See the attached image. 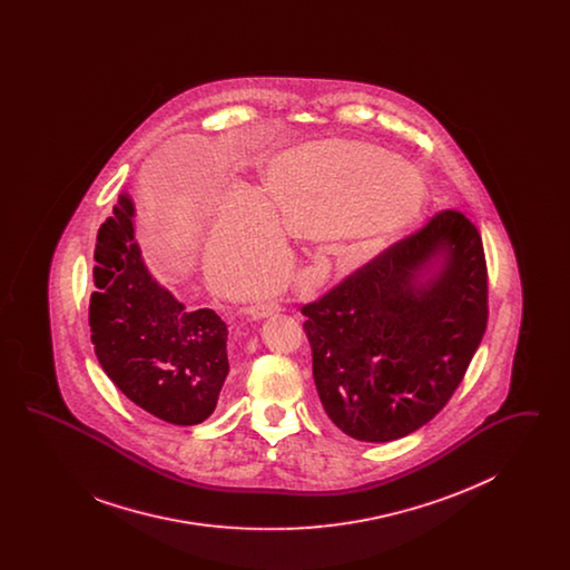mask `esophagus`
<instances>
[{"label": "esophagus", "mask_w": 570, "mask_h": 570, "mask_svg": "<svg viewBox=\"0 0 570 570\" xmlns=\"http://www.w3.org/2000/svg\"><path fill=\"white\" fill-rule=\"evenodd\" d=\"M282 312V305L279 303H258V305H249L245 309L247 316H252L254 321H263V318H269L273 314H279Z\"/></svg>", "instance_id": "obj_1"}]
</instances>
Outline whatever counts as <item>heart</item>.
Listing matches in <instances>:
<instances>
[{"instance_id":"b5f03b06","label":"heart","mask_w":570,"mask_h":570,"mask_svg":"<svg viewBox=\"0 0 570 570\" xmlns=\"http://www.w3.org/2000/svg\"><path fill=\"white\" fill-rule=\"evenodd\" d=\"M412 164L348 140L303 142L277 156L265 194L235 186L222 198L207 263L217 273L277 269L286 261L282 226L323 235L344 254L367 258L393 242L423 200Z\"/></svg>"}]
</instances>
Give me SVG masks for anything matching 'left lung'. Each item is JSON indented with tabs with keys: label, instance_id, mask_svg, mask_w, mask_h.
Wrapping results in <instances>:
<instances>
[{
	"label": "left lung",
	"instance_id": "1",
	"mask_svg": "<svg viewBox=\"0 0 570 570\" xmlns=\"http://www.w3.org/2000/svg\"><path fill=\"white\" fill-rule=\"evenodd\" d=\"M301 312L326 416L361 442L404 438L451 400L485 335L481 235L440 212Z\"/></svg>",
	"mask_w": 570,
	"mask_h": 570
}]
</instances>
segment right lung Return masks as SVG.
Returning <instances> with one entry per match:
<instances>
[{"label": "right lung", "mask_w": 570, "mask_h": 570, "mask_svg": "<svg viewBox=\"0 0 570 570\" xmlns=\"http://www.w3.org/2000/svg\"><path fill=\"white\" fill-rule=\"evenodd\" d=\"M135 200L119 194L96 239L89 326L96 356L136 406L173 425L216 410L230 372L228 326L214 309L188 312L149 272L135 239Z\"/></svg>", "instance_id": "1"}]
</instances>
